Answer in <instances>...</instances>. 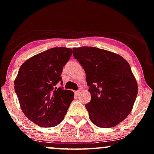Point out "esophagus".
<instances>
[{
    "mask_svg": "<svg viewBox=\"0 0 154 154\" xmlns=\"http://www.w3.org/2000/svg\"><path fill=\"white\" fill-rule=\"evenodd\" d=\"M80 91H81V90L79 89V90H77V91H76L74 93H75L76 95H79V94H80Z\"/></svg>",
    "mask_w": 154,
    "mask_h": 154,
    "instance_id": "34e87169",
    "label": "esophagus"
}]
</instances>
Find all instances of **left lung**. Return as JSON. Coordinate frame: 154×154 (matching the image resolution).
<instances>
[{
  "label": "left lung",
  "instance_id": "1",
  "mask_svg": "<svg viewBox=\"0 0 154 154\" xmlns=\"http://www.w3.org/2000/svg\"><path fill=\"white\" fill-rule=\"evenodd\" d=\"M74 58L86 74L91 100L88 116L99 127H113L133 109L138 94L136 78L127 60L119 54L94 47L73 48Z\"/></svg>",
  "mask_w": 154,
  "mask_h": 154
}]
</instances>
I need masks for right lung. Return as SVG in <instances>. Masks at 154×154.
<instances>
[{
    "label": "right lung",
    "mask_w": 154,
    "mask_h": 154,
    "mask_svg": "<svg viewBox=\"0 0 154 154\" xmlns=\"http://www.w3.org/2000/svg\"><path fill=\"white\" fill-rule=\"evenodd\" d=\"M72 50L53 48L26 60L21 66L14 85L20 106L27 119L39 127H53L64 119L74 93L57 88L63 66Z\"/></svg>",
    "instance_id": "1"
}]
</instances>
